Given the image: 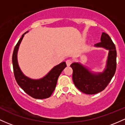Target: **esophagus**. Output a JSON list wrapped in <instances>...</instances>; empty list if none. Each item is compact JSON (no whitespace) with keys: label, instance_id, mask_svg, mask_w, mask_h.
Segmentation results:
<instances>
[{"label":"esophagus","instance_id":"1","mask_svg":"<svg viewBox=\"0 0 125 125\" xmlns=\"http://www.w3.org/2000/svg\"><path fill=\"white\" fill-rule=\"evenodd\" d=\"M72 62H73V61H72V60H70V59H69V60H67L66 61L67 65V66H70V65L72 64Z\"/></svg>","mask_w":125,"mask_h":125}]
</instances>
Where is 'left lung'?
<instances>
[{
	"mask_svg": "<svg viewBox=\"0 0 125 125\" xmlns=\"http://www.w3.org/2000/svg\"><path fill=\"white\" fill-rule=\"evenodd\" d=\"M97 47H103L109 50L107 67L101 73H92L88 69L77 62L71 64L73 69V80L77 89L86 94L92 95L101 92L107 86L115 75L116 70L117 52L116 46L109 36L102 33L101 42L95 44Z\"/></svg>",
	"mask_w": 125,
	"mask_h": 125,
	"instance_id": "8db88e82",
	"label": "left lung"
}]
</instances>
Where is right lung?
<instances>
[{
	"instance_id": "1",
	"label": "right lung",
	"mask_w": 125,
	"mask_h": 125,
	"mask_svg": "<svg viewBox=\"0 0 125 125\" xmlns=\"http://www.w3.org/2000/svg\"><path fill=\"white\" fill-rule=\"evenodd\" d=\"M25 34H23L15 46L12 55V64L15 78L18 85L25 93L36 99L48 98L55 89L59 76L66 67L65 62L54 67L49 73L39 80H33L26 77L21 72L17 61V52L21 42Z\"/></svg>"
}]
</instances>
